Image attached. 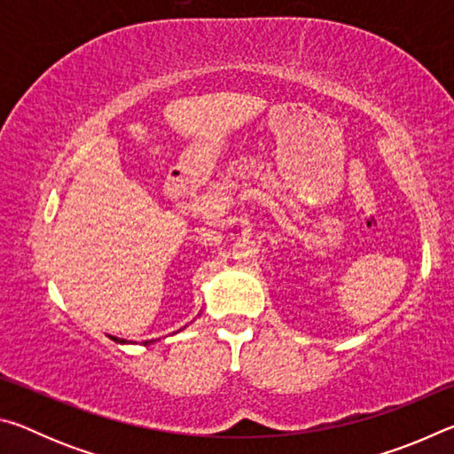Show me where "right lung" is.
<instances>
[{"label": "right lung", "mask_w": 454, "mask_h": 454, "mask_svg": "<svg viewBox=\"0 0 454 454\" xmlns=\"http://www.w3.org/2000/svg\"><path fill=\"white\" fill-rule=\"evenodd\" d=\"M112 340H114V342H120V344H126L124 338H118V336H112ZM150 342H152V340H150ZM145 344H148V342H145Z\"/></svg>", "instance_id": "obj_1"}]
</instances>
